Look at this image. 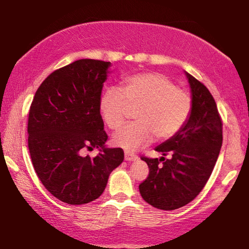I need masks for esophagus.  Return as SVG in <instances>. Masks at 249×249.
I'll return each instance as SVG.
<instances>
[{"label": "esophagus", "instance_id": "1", "mask_svg": "<svg viewBox=\"0 0 249 249\" xmlns=\"http://www.w3.org/2000/svg\"><path fill=\"white\" fill-rule=\"evenodd\" d=\"M137 155L133 154V153H129V152H125V161L127 162H132V161H136L137 160Z\"/></svg>", "mask_w": 249, "mask_h": 249}]
</instances>
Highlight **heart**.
<instances>
[{"mask_svg": "<svg viewBox=\"0 0 249 249\" xmlns=\"http://www.w3.org/2000/svg\"><path fill=\"white\" fill-rule=\"evenodd\" d=\"M99 112L109 128L123 125L129 109H135V123L121 128L113 144L126 151H135L152 140H168L178 134L192 112L189 92L159 72H144L127 77L122 90L108 88L98 103Z\"/></svg>", "mask_w": 249, "mask_h": 249, "instance_id": "heart-1", "label": "heart"}]
</instances>
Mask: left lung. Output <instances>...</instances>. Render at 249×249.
<instances>
[{
	"mask_svg": "<svg viewBox=\"0 0 249 249\" xmlns=\"http://www.w3.org/2000/svg\"><path fill=\"white\" fill-rule=\"evenodd\" d=\"M191 89L192 112L181 131L155 147L160 159L142 158L148 177L140 184L147 203L174 210L192 201L205 187L222 144V123L216 102L205 85L185 72ZM170 155L169 158H165Z\"/></svg>",
	"mask_w": 249,
	"mask_h": 249,
	"instance_id": "obj_1",
	"label": "left lung"
}]
</instances>
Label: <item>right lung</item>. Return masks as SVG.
<instances>
[{
    "label": "right lung",
    "mask_w": 249,
    "mask_h": 249,
    "mask_svg": "<svg viewBox=\"0 0 249 249\" xmlns=\"http://www.w3.org/2000/svg\"><path fill=\"white\" fill-rule=\"evenodd\" d=\"M110 62L80 59L55 70L36 90L29 112L28 146L40 181L55 198L84 205L101 196L109 174L124 160L120 147L105 145L99 112ZM98 148L94 159L84 148Z\"/></svg>",
    "instance_id": "add662e5"
}]
</instances>
